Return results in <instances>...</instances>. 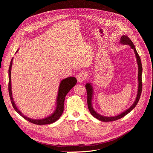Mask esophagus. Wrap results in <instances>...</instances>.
<instances>
[{"label":"esophagus","mask_w":153,"mask_h":153,"mask_svg":"<svg viewBox=\"0 0 153 153\" xmlns=\"http://www.w3.org/2000/svg\"><path fill=\"white\" fill-rule=\"evenodd\" d=\"M76 78H77V80L78 82L81 83V82H82L84 81V80H85V74L82 72V73H79V74H77L76 75Z\"/></svg>","instance_id":"34e87169"}]
</instances>
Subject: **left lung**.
I'll use <instances>...</instances> for the list:
<instances>
[{
  "label": "left lung",
  "instance_id": "obj_1",
  "mask_svg": "<svg viewBox=\"0 0 153 153\" xmlns=\"http://www.w3.org/2000/svg\"><path fill=\"white\" fill-rule=\"evenodd\" d=\"M120 43L122 44V45H129L131 49L134 50L135 56H136V61H137V64H138V92L137 95H136V99L133 103V105L129 108H128L125 111L122 112L120 114L115 116V117H105L101 115L99 113H97V111H95L93 108L92 106V100H93V97H94V90H93V86L92 83H87L85 84V88H86V91H87V105H88V108H89V110L90 111V113L91 115L95 117V118L98 119L99 120H100L102 122H112V121H115V120L120 119L121 118L123 117L126 115H127L128 113L130 112L136 107V105H137V103L140 100L141 91H142V64H141V61L140 56L138 55L137 51L136 50V48L134 45H133V42L131 41V39L128 38L127 36L123 35L122 37L120 38Z\"/></svg>",
  "mask_w": 153,
  "mask_h": 153
}]
</instances>
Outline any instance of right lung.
Returning <instances> with one entry per match:
<instances>
[{"label":"right lung","instance_id":"right-lung-1","mask_svg":"<svg viewBox=\"0 0 153 153\" xmlns=\"http://www.w3.org/2000/svg\"><path fill=\"white\" fill-rule=\"evenodd\" d=\"M18 51L19 50L16 51V53H17ZM13 59V58H12L10 61V66L9 69V92L11 103L12 104V106L15 109V110L17 111L19 115H20L23 118L27 120V121L36 125H48L57 121V120L60 118L61 115L62 114V112L64 111V100H65V97L67 94L77 83L76 78L74 77H69L66 79H62L61 81L59 86V89H58L57 99H56V108L53 114L42 119H31L29 117H26L25 115H24L19 110L17 105H16V104L12 97V85H11V69H12Z\"/></svg>","mask_w":153,"mask_h":153}]
</instances>
